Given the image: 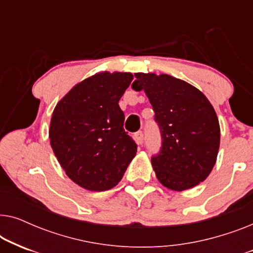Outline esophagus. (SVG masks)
Returning a JSON list of instances; mask_svg holds the SVG:
<instances>
[{"instance_id": "esophagus-1", "label": "esophagus", "mask_w": 253, "mask_h": 253, "mask_svg": "<svg viewBox=\"0 0 253 253\" xmlns=\"http://www.w3.org/2000/svg\"><path fill=\"white\" fill-rule=\"evenodd\" d=\"M133 138H134V140H136V143L138 145H141V144H143V141H144V133L141 132V131H138V132L133 134Z\"/></svg>"}]
</instances>
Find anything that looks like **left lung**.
Instances as JSON below:
<instances>
[{"label": "left lung", "instance_id": "left-lung-1", "mask_svg": "<svg viewBox=\"0 0 253 253\" xmlns=\"http://www.w3.org/2000/svg\"><path fill=\"white\" fill-rule=\"evenodd\" d=\"M132 88L146 93L160 127L162 146L152 166L166 188L183 191L205 181L216 162L220 126L209 99L169 75L134 74Z\"/></svg>", "mask_w": 253, "mask_h": 253}]
</instances>
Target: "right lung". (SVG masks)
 <instances>
[{
  "instance_id": "right-lung-1",
  "label": "right lung",
  "mask_w": 253,
  "mask_h": 253,
  "mask_svg": "<svg viewBox=\"0 0 253 253\" xmlns=\"http://www.w3.org/2000/svg\"><path fill=\"white\" fill-rule=\"evenodd\" d=\"M132 79L130 72H98L75 85L51 115L55 157L68 177L89 191L117 185L136 155L119 106Z\"/></svg>"
}]
</instances>
